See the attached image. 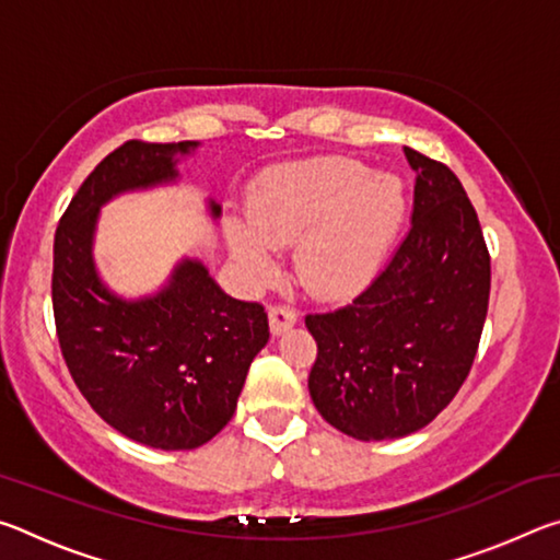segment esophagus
<instances>
[{
	"instance_id": "esophagus-1",
	"label": "esophagus",
	"mask_w": 560,
	"mask_h": 560,
	"mask_svg": "<svg viewBox=\"0 0 560 560\" xmlns=\"http://www.w3.org/2000/svg\"><path fill=\"white\" fill-rule=\"evenodd\" d=\"M299 320V311L289 306V303H273L269 308V324L273 334H281V330L291 328Z\"/></svg>"
}]
</instances>
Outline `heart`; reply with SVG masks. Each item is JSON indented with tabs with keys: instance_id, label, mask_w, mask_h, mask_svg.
<instances>
[{
	"instance_id": "heart-1",
	"label": "heart",
	"mask_w": 560,
	"mask_h": 560,
	"mask_svg": "<svg viewBox=\"0 0 560 560\" xmlns=\"http://www.w3.org/2000/svg\"><path fill=\"white\" fill-rule=\"evenodd\" d=\"M402 179L348 158H316L269 173L226 222L234 259L254 281L277 267V246L299 240L303 281L338 293L358 287L393 244L405 217Z\"/></svg>"
}]
</instances>
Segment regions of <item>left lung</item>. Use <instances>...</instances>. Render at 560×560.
Returning <instances> with one entry per match:
<instances>
[{"instance_id":"1","label":"left lung","mask_w":560,"mask_h":560,"mask_svg":"<svg viewBox=\"0 0 560 560\" xmlns=\"http://www.w3.org/2000/svg\"><path fill=\"white\" fill-rule=\"evenodd\" d=\"M405 155L417 173L410 232L348 306L306 316L311 400L363 442L412 434L452 402L489 308L491 259L467 192L444 163Z\"/></svg>"}]
</instances>
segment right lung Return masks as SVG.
Returning <instances> with one entry per match:
<instances>
[{"label":"right lung","instance_id":"1","mask_svg":"<svg viewBox=\"0 0 560 560\" xmlns=\"http://www.w3.org/2000/svg\"><path fill=\"white\" fill-rule=\"evenodd\" d=\"M192 148V140L122 143L83 179L54 236L51 303L66 368L113 430L155 450L210 442L232 420L252 360L269 340L261 303L226 296L200 261L179 264L143 301H122L98 281L91 257L98 207L175 179V155ZM210 207L220 217V205Z\"/></svg>","mask_w":560,"mask_h":560}]
</instances>
